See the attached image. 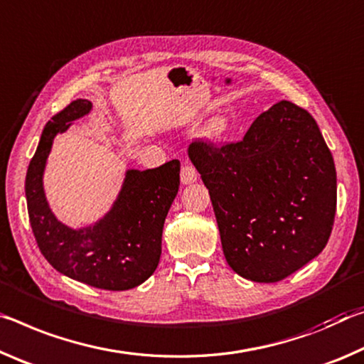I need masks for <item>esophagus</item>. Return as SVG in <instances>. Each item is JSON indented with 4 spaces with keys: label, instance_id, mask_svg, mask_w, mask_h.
<instances>
[{
    "label": "esophagus",
    "instance_id": "34e87169",
    "mask_svg": "<svg viewBox=\"0 0 364 364\" xmlns=\"http://www.w3.org/2000/svg\"><path fill=\"white\" fill-rule=\"evenodd\" d=\"M196 177H198V174H196V169L193 168V166H183L182 171H181V181L182 183H186V186H188V183H193L196 181Z\"/></svg>",
    "mask_w": 364,
    "mask_h": 364
}]
</instances>
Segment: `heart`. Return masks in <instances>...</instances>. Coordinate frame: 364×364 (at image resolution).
Returning <instances> with one entry per match:
<instances>
[{
    "mask_svg": "<svg viewBox=\"0 0 364 364\" xmlns=\"http://www.w3.org/2000/svg\"><path fill=\"white\" fill-rule=\"evenodd\" d=\"M230 129H232L230 119L225 114H218L208 121L203 130V135L208 141L218 143V141H223L225 136L229 135Z\"/></svg>",
    "mask_w": 364,
    "mask_h": 364,
    "instance_id": "1",
    "label": "heart"
}]
</instances>
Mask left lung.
I'll list each match as a JSON object with an SVG mask.
<instances>
[{
  "label": "left lung",
  "instance_id": "8db88e82",
  "mask_svg": "<svg viewBox=\"0 0 364 364\" xmlns=\"http://www.w3.org/2000/svg\"><path fill=\"white\" fill-rule=\"evenodd\" d=\"M188 158L210 198L228 264L253 282H279L323 252L337 206L333 158L306 109L279 101L243 140L193 141Z\"/></svg>",
  "mask_w": 364,
  "mask_h": 364
}]
</instances>
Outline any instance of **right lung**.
Returning <instances> with one entry per match:
<instances>
[{
	"instance_id": "obj_1",
	"label": "right lung",
	"mask_w": 364,
	"mask_h": 364,
	"mask_svg": "<svg viewBox=\"0 0 364 364\" xmlns=\"http://www.w3.org/2000/svg\"><path fill=\"white\" fill-rule=\"evenodd\" d=\"M90 111L92 101L75 100L46 122L27 169L28 219L41 255L56 271L97 289L129 290L158 267L164 221L181 183V163L172 159L154 169H127L111 210L93 225L73 229L58 221L45 196L46 161L55 136Z\"/></svg>"
}]
</instances>
